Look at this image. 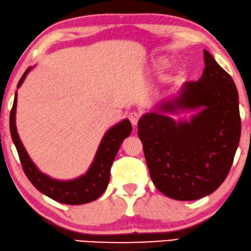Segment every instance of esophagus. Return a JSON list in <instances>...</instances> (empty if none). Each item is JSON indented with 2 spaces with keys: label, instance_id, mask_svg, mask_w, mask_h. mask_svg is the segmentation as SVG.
<instances>
[{
  "label": "esophagus",
  "instance_id": "esophagus-1",
  "mask_svg": "<svg viewBox=\"0 0 251 251\" xmlns=\"http://www.w3.org/2000/svg\"><path fill=\"white\" fill-rule=\"evenodd\" d=\"M140 117H141V116H140L139 112H135V111L130 112V114L128 115V119H129V122L132 123L133 126H136L137 125Z\"/></svg>",
  "mask_w": 251,
  "mask_h": 251
}]
</instances>
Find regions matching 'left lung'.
<instances>
[{
    "mask_svg": "<svg viewBox=\"0 0 251 251\" xmlns=\"http://www.w3.org/2000/svg\"><path fill=\"white\" fill-rule=\"evenodd\" d=\"M199 80L183 84L161 111L203 107L190 123L157 112L137 123L153 184L172 199L191 201L220 188L230 172L241 135L239 94L232 77L203 50Z\"/></svg>",
    "mask_w": 251,
    "mask_h": 251,
    "instance_id": "obj_1",
    "label": "left lung"
}]
</instances>
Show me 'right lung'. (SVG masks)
I'll return each instance as SVG.
<instances>
[{
	"label": "right lung",
	"mask_w": 251,
	"mask_h": 251,
	"mask_svg": "<svg viewBox=\"0 0 251 251\" xmlns=\"http://www.w3.org/2000/svg\"><path fill=\"white\" fill-rule=\"evenodd\" d=\"M29 70L30 67L24 73L17 87L23 84ZM16 107L17 93L15 95L11 112H10V132H11L13 143L18 151L21 166L31 184L38 191L44 193L51 199L67 204L87 203L101 197L109 184L111 165L121 148V144L132 132V125L128 119H125L111 127L105 133L98 152L95 154L93 164L91 165L85 175L73 181H56L38 171L25 150L16 128Z\"/></svg>",
	"instance_id": "obj_1"
}]
</instances>
